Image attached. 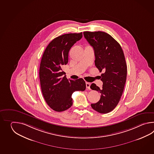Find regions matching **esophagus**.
Returning a JSON list of instances; mask_svg holds the SVG:
<instances>
[{
  "instance_id": "34e87169",
  "label": "esophagus",
  "mask_w": 154,
  "mask_h": 154,
  "mask_svg": "<svg viewBox=\"0 0 154 154\" xmlns=\"http://www.w3.org/2000/svg\"><path fill=\"white\" fill-rule=\"evenodd\" d=\"M90 85H91V84L90 82H86V88H88V89H90Z\"/></svg>"
}]
</instances>
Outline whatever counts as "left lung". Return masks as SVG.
<instances>
[{"label":"left lung","instance_id":"obj_1","mask_svg":"<svg viewBox=\"0 0 154 154\" xmlns=\"http://www.w3.org/2000/svg\"><path fill=\"white\" fill-rule=\"evenodd\" d=\"M93 47L95 66L101 74L102 88L93 83L90 88L101 94L100 100L91 105L100 113H107L118 105L125 88L127 66L121 46L110 35L101 31L83 32Z\"/></svg>","mask_w":154,"mask_h":154}]
</instances>
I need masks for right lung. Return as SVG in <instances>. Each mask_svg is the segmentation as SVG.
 <instances>
[{"instance_id": "add662e5", "label": "right lung", "mask_w": 154, "mask_h": 154, "mask_svg": "<svg viewBox=\"0 0 154 154\" xmlns=\"http://www.w3.org/2000/svg\"><path fill=\"white\" fill-rule=\"evenodd\" d=\"M82 37V32L58 36L49 43L43 54L39 72L41 90L47 105L55 111L70 108L72 93L86 88L84 79L68 80L62 70L68 62L69 50Z\"/></svg>"}]
</instances>
